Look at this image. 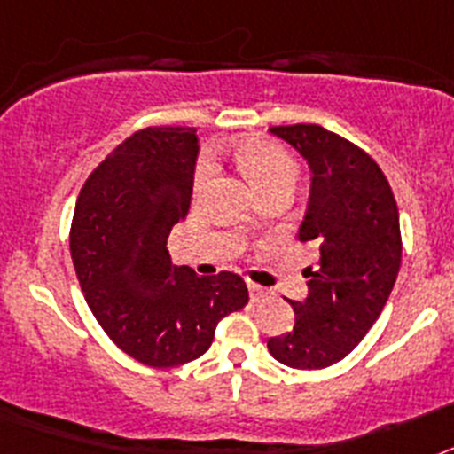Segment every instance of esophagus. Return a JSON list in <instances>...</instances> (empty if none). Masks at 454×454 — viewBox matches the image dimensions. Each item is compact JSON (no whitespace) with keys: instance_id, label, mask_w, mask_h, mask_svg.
Wrapping results in <instances>:
<instances>
[{"instance_id":"esophagus-1","label":"esophagus","mask_w":454,"mask_h":454,"mask_svg":"<svg viewBox=\"0 0 454 454\" xmlns=\"http://www.w3.org/2000/svg\"><path fill=\"white\" fill-rule=\"evenodd\" d=\"M247 291H250V300H252V302H256V300L268 298V291L262 286V284L250 282V284H247Z\"/></svg>"}]
</instances>
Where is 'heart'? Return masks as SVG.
<instances>
[{"mask_svg": "<svg viewBox=\"0 0 454 454\" xmlns=\"http://www.w3.org/2000/svg\"><path fill=\"white\" fill-rule=\"evenodd\" d=\"M234 159L239 163L240 172L246 175V179L256 192L272 186V184H291L293 186V182L298 177L295 161L282 147L272 145L268 140H240L239 145L234 147ZM211 172H214L211 163L200 161L198 170H195V179H192L195 191H200L208 182Z\"/></svg>", "mask_w": 454, "mask_h": 454, "instance_id": "heart-1", "label": "heart"}]
</instances>
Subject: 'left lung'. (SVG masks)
Segmentation results:
<instances>
[{"instance_id":"1","label":"left lung","mask_w":454,"mask_h":454,"mask_svg":"<svg viewBox=\"0 0 454 454\" xmlns=\"http://www.w3.org/2000/svg\"><path fill=\"white\" fill-rule=\"evenodd\" d=\"M309 166L307 211L295 240L320 252L307 298L288 300L293 330L268 339L277 362L318 371L368 334L400 270V215L384 172L364 150L318 124L272 127Z\"/></svg>"}]
</instances>
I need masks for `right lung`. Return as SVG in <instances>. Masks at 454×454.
Here are the masks:
<instances>
[{
    "label": "right lung",
    "instance_id": "obj_1",
    "mask_svg": "<svg viewBox=\"0 0 454 454\" xmlns=\"http://www.w3.org/2000/svg\"><path fill=\"white\" fill-rule=\"evenodd\" d=\"M198 152L195 129L136 131L95 168L74 208L70 252L88 307L145 366L202 356L220 318L250 298L234 272L198 277L168 254L172 224L191 207Z\"/></svg>",
    "mask_w": 454,
    "mask_h": 454
}]
</instances>
